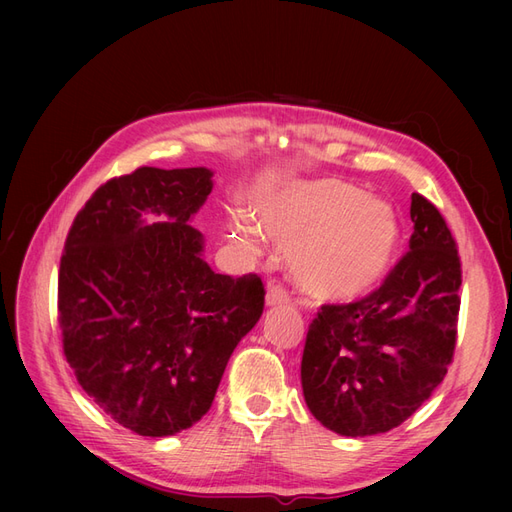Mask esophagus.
Instances as JSON below:
<instances>
[{
  "label": "esophagus",
  "instance_id": "1",
  "mask_svg": "<svg viewBox=\"0 0 512 512\" xmlns=\"http://www.w3.org/2000/svg\"><path fill=\"white\" fill-rule=\"evenodd\" d=\"M267 307H280L288 303V292L282 286H269L267 288V297H265Z\"/></svg>",
  "mask_w": 512,
  "mask_h": 512
}]
</instances>
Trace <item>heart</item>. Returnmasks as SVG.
<instances>
[{
  "instance_id": "heart-1",
  "label": "heart",
  "mask_w": 512,
  "mask_h": 512,
  "mask_svg": "<svg viewBox=\"0 0 512 512\" xmlns=\"http://www.w3.org/2000/svg\"><path fill=\"white\" fill-rule=\"evenodd\" d=\"M252 214L232 211L228 232L245 250L267 235L288 245L297 286L322 303H352L376 290L389 273L401 226L395 209L335 177L277 185L252 198Z\"/></svg>"
}]
</instances>
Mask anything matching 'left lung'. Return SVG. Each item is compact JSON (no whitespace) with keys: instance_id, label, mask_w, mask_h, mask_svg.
I'll use <instances>...</instances> for the list:
<instances>
[{"instance_id":"obj_1","label":"left lung","mask_w":512,"mask_h":512,"mask_svg":"<svg viewBox=\"0 0 512 512\" xmlns=\"http://www.w3.org/2000/svg\"><path fill=\"white\" fill-rule=\"evenodd\" d=\"M410 252L384 284L350 305H324L301 361L309 412L348 438L386 433L412 416L453 359L461 265L440 211L412 194Z\"/></svg>"}]
</instances>
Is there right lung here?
I'll use <instances>...</instances> for the list:
<instances>
[{
  "instance_id": "1",
  "label": "right lung",
  "mask_w": 512,
  "mask_h": 512,
  "mask_svg": "<svg viewBox=\"0 0 512 512\" xmlns=\"http://www.w3.org/2000/svg\"><path fill=\"white\" fill-rule=\"evenodd\" d=\"M211 190V168L143 166L98 188L68 232L64 354L83 391L138 436L198 423L262 316L260 277L215 273L190 226Z\"/></svg>"
}]
</instances>
